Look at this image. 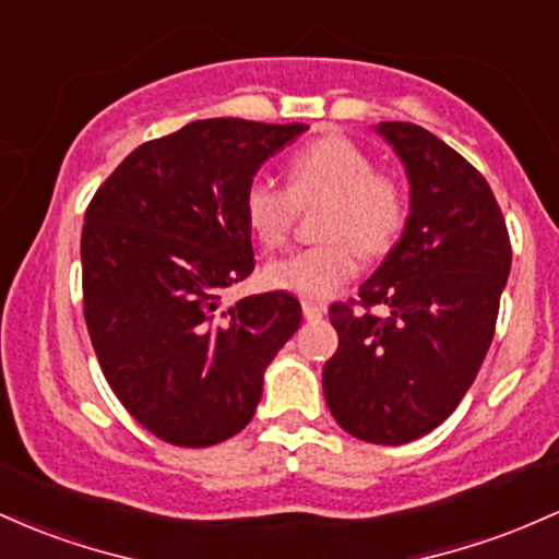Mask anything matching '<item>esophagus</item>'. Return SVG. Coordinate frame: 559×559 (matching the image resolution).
<instances>
[{"label":"esophagus","instance_id":"esophagus-1","mask_svg":"<svg viewBox=\"0 0 559 559\" xmlns=\"http://www.w3.org/2000/svg\"><path fill=\"white\" fill-rule=\"evenodd\" d=\"M323 305H318V302H310V299H305L302 302V316L308 318V321H321L323 318Z\"/></svg>","mask_w":559,"mask_h":559}]
</instances>
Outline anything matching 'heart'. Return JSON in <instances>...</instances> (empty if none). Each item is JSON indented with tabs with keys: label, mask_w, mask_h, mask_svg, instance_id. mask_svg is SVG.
<instances>
[{
	"label": "heart",
	"mask_w": 559,
	"mask_h": 559,
	"mask_svg": "<svg viewBox=\"0 0 559 559\" xmlns=\"http://www.w3.org/2000/svg\"><path fill=\"white\" fill-rule=\"evenodd\" d=\"M286 186L254 177L243 190V219L262 247L275 249L289 238L299 206L326 204L316 247L267 262L270 289L305 299H326L360 267V254L382 257L406 228L408 201L397 180L377 171L373 158L342 134H323L299 148L286 167Z\"/></svg>",
	"instance_id": "1"
}]
</instances>
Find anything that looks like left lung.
<instances>
[{"label": "left lung", "instance_id": "8db88e82", "mask_svg": "<svg viewBox=\"0 0 559 559\" xmlns=\"http://www.w3.org/2000/svg\"><path fill=\"white\" fill-rule=\"evenodd\" d=\"M408 177L401 241L360 286V305H331L340 347L323 366L336 425L401 445L443 425L472 388L504 292L512 247L493 190L451 145L406 121L373 127ZM382 304L377 319L369 307Z\"/></svg>", "mask_w": 559, "mask_h": 559}]
</instances>
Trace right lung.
I'll list each match as a JSON object with an SVG mask.
<instances>
[{
  "label": "right lung",
  "mask_w": 559,
  "mask_h": 559,
  "mask_svg": "<svg viewBox=\"0 0 559 559\" xmlns=\"http://www.w3.org/2000/svg\"><path fill=\"white\" fill-rule=\"evenodd\" d=\"M308 124L190 121L134 148L84 214V321L110 390L156 438L241 432L265 369L302 323L297 297L223 292L254 270L243 190Z\"/></svg>",
  "instance_id": "right-lung-1"
}]
</instances>
